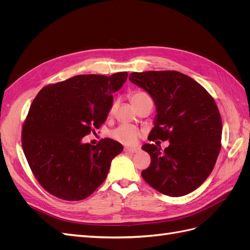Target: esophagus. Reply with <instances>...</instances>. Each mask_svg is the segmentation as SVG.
I'll return each mask as SVG.
<instances>
[{"label": "esophagus", "mask_w": 250, "mask_h": 250, "mask_svg": "<svg viewBox=\"0 0 250 250\" xmlns=\"http://www.w3.org/2000/svg\"><path fill=\"white\" fill-rule=\"evenodd\" d=\"M124 151L127 153H138L141 151V149L139 147H126L124 148Z\"/></svg>", "instance_id": "obj_1"}]
</instances>
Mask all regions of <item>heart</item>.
Instances as JSON below:
<instances>
[{"mask_svg": "<svg viewBox=\"0 0 250 250\" xmlns=\"http://www.w3.org/2000/svg\"><path fill=\"white\" fill-rule=\"evenodd\" d=\"M148 95L145 93H142V92H135L131 95L130 99L133 105L140 103L141 101L147 99ZM113 110V106L110 108V112H112ZM139 130L137 128L131 126V125H121L119 127H117L115 130H112L111 132V137L117 140L118 142L125 144V145H131V144H134L137 142L138 138H139Z\"/></svg>", "mask_w": 250, "mask_h": 250, "instance_id": "obj_1", "label": "heart"}]
</instances>
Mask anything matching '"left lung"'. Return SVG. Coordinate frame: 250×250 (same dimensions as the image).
I'll use <instances>...</instances> for the list:
<instances>
[{
  "mask_svg": "<svg viewBox=\"0 0 250 250\" xmlns=\"http://www.w3.org/2000/svg\"><path fill=\"white\" fill-rule=\"evenodd\" d=\"M129 80L155 104L148 139L170 143L164 151L154 144L142 146L151 157L143 178L171 197L193 192L213 171L220 152L222 122L215 100L197 81L176 71L134 72Z\"/></svg>",
  "mask_w": 250,
  "mask_h": 250,
  "instance_id": "1",
  "label": "left lung"
}]
</instances>
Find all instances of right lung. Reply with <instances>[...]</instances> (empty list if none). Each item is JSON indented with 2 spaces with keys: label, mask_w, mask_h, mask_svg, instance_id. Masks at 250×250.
Returning <instances> with one entry per match:
<instances>
[{
  "label": "right lung",
  "mask_w": 250,
  "mask_h": 250,
  "mask_svg": "<svg viewBox=\"0 0 250 250\" xmlns=\"http://www.w3.org/2000/svg\"><path fill=\"white\" fill-rule=\"evenodd\" d=\"M127 72L78 75L43 87L30 106L21 145L34 176L44 190L63 200H82L99 188L111 161L123 151L111 139L96 146L82 138L107 119L112 94Z\"/></svg>",
  "instance_id": "obj_1"
}]
</instances>
